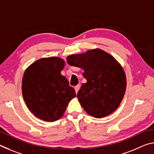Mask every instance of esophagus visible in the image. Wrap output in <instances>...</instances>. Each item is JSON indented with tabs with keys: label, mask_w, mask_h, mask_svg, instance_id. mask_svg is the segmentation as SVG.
<instances>
[{
	"label": "esophagus",
	"mask_w": 154,
	"mask_h": 154,
	"mask_svg": "<svg viewBox=\"0 0 154 154\" xmlns=\"http://www.w3.org/2000/svg\"><path fill=\"white\" fill-rule=\"evenodd\" d=\"M80 89V85H76V86L75 87V92L77 93L78 91H79V90Z\"/></svg>",
	"instance_id": "obj_1"
}]
</instances>
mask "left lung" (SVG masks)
Here are the masks:
<instances>
[{
	"label": "left lung",
	"mask_w": 154,
	"mask_h": 154,
	"mask_svg": "<svg viewBox=\"0 0 154 154\" xmlns=\"http://www.w3.org/2000/svg\"><path fill=\"white\" fill-rule=\"evenodd\" d=\"M68 64L82 69L87 82L77 93L82 107L96 118H104L116 110L126 89L123 68L113 56L94 49L66 58Z\"/></svg>",
	"instance_id": "8db88e82"
}]
</instances>
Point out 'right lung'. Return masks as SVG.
Here are the masks:
<instances>
[{
	"label": "right lung",
	"mask_w": 154,
	"mask_h": 154,
	"mask_svg": "<svg viewBox=\"0 0 154 154\" xmlns=\"http://www.w3.org/2000/svg\"><path fill=\"white\" fill-rule=\"evenodd\" d=\"M64 66L62 58L49 57L38 60L26 69L22 83L23 98L36 118L47 122L58 120L76 97L75 90L61 75Z\"/></svg>",
	"instance_id": "right-lung-1"
}]
</instances>
